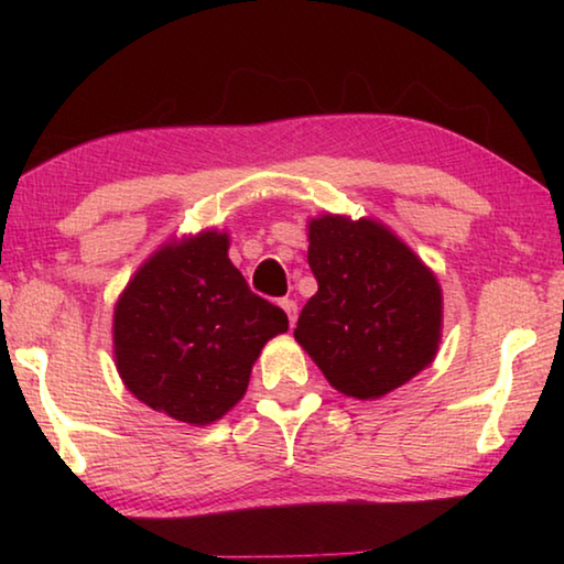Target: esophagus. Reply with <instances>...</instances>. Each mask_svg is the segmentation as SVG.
Returning <instances> with one entry per match:
<instances>
[{
    "label": "esophagus",
    "instance_id": "obj_1",
    "mask_svg": "<svg viewBox=\"0 0 564 564\" xmlns=\"http://www.w3.org/2000/svg\"><path fill=\"white\" fill-rule=\"evenodd\" d=\"M281 308L289 313V323H291V328L295 326V318H299V305H295V301H291V299H283L281 301Z\"/></svg>",
    "mask_w": 564,
    "mask_h": 564
}]
</instances>
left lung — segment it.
Segmentation results:
<instances>
[{
    "instance_id": "1",
    "label": "left lung",
    "mask_w": 564,
    "mask_h": 564,
    "mask_svg": "<svg viewBox=\"0 0 564 564\" xmlns=\"http://www.w3.org/2000/svg\"><path fill=\"white\" fill-rule=\"evenodd\" d=\"M308 265L318 281L293 336L338 393L378 400L435 360L443 289L386 224L308 218Z\"/></svg>"
}]
</instances>
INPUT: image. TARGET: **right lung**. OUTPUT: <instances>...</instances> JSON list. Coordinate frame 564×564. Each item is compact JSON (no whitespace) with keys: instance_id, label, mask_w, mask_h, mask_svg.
Listing matches in <instances>:
<instances>
[{"instance_id":"1","label":"right lung","mask_w":564,"mask_h":564,"mask_svg":"<svg viewBox=\"0 0 564 564\" xmlns=\"http://www.w3.org/2000/svg\"><path fill=\"white\" fill-rule=\"evenodd\" d=\"M226 231L169 238L113 305V362L129 393L186 425H212L246 395L256 358L289 330L279 305L251 293Z\"/></svg>"}]
</instances>
